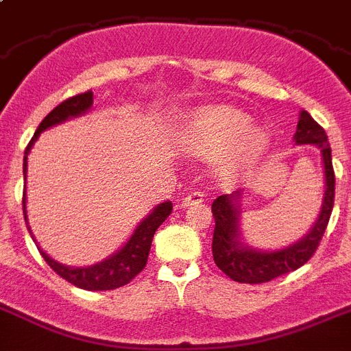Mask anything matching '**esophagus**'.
Wrapping results in <instances>:
<instances>
[{"label": "esophagus", "instance_id": "34e87169", "mask_svg": "<svg viewBox=\"0 0 351 351\" xmlns=\"http://www.w3.org/2000/svg\"><path fill=\"white\" fill-rule=\"evenodd\" d=\"M201 201H203V193H199V191H194V193H189L187 196L182 197V201H180V206H182V208H187V206L196 205V203H201Z\"/></svg>", "mask_w": 351, "mask_h": 351}]
</instances>
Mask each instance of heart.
<instances>
[{
  "label": "heart",
  "mask_w": 351,
  "mask_h": 351,
  "mask_svg": "<svg viewBox=\"0 0 351 351\" xmlns=\"http://www.w3.org/2000/svg\"><path fill=\"white\" fill-rule=\"evenodd\" d=\"M180 145L194 155H215L217 173L234 180L251 171L268 152L270 136L252 127L249 114L230 106H210L193 112L178 132Z\"/></svg>",
  "instance_id": "1"
}]
</instances>
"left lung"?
Wrapping results in <instances>:
<instances>
[{
  "mask_svg": "<svg viewBox=\"0 0 351 351\" xmlns=\"http://www.w3.org/2000/svg\"><path fill=\"white\" fill-rule=\"evenodd\" d=\"M293 139L295 145H316L322 154L325 194H323L318 219L309 233L288 247L277 251H260L242 242L240 237V205H242L243 191L219 196L212 203V213L215 219L212 240L213 261L233 281L260 285L293 272L311 260L327 230L328 219L334 208V193H336V176L332 167V152L327 134L313 120L309 112L300 111Z\"/></svg>",
  "mask_w": 351,
  "mask_h": 351,
  "instance_id": "1",
  "label": "left lung"
}]
</instances>
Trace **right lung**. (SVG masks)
Instances as JSON below:
<instances>
[{"label": "right lung", "mask_w": 351, "mask_h": 351, "mask_svg": "<svg viewBox=\"0 0 351 351\" xmlns=\"http://www.w3.org/2000/svg\"><path fill=\"white\" fill-rule=\"evenodd\" d=\"M93 106V93L86 91V93H79L75 97H70V99L63 100L60 106L49 112L47 117L42 120V123L38 125L36 132L33 134L32 141L26 146L24 150V162H23V173H24V184H26V171H28V155L32 146L35 145V141L38 139L40 132H44L45 129H51L54 125H60L63 121L70 120V118H77L84 112H88V109ZM173 210L171 201H164L160 205L155 206L141 222L139 226L134 230L132 237L129 239V242L125 243L120 251H117L114 254H111L109 258H106L104 261H99L95 265H90V267H66V265L58 263L56 260H53L51 256L45 254L38 243L36 247L40 251L42 258L45 260V263L53 268L54 272L60 277H63L65 281L72 282L74 286L81 289H88V291H104V289H114L120 288V286L129 285L134 277L141 272L143 268L146 267V261H148V252L152 247V240H154V234L157 231V228L169 217V213ZM23 212H24V221L28 224V215H26V187H24L23 194ZM28 231L32 234V239H35L32 233V228L28 224Z\"/></svg>", "instance_id": "1"}]
</instances>
